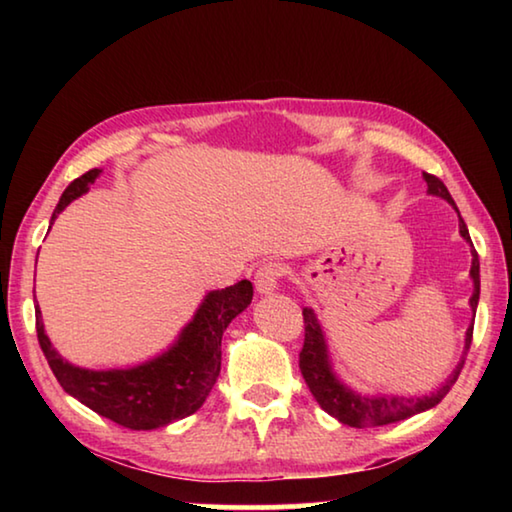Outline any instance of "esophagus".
<instances>
[{
    "label": "esophagus",
    "mask_w": 512,
    "mask_h": 512,
    "mask_svg": "<svg viewBox=\"0 0 512 512\" xmlns=\"http://www.w3.org/2000/svg\"><path fill=\"white\" fill-rule=\"evenodd\" d=\"M284 275V268L282 264L277 262H266L257 268L255 273V289L257 293H262V296H268V293H273L277 289V284H280Z\"/></svg>",
    "instance_id": "1"
}]
</instances>
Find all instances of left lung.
<instances>
[{"mask_svg":"<svg viewBox=\"0 0 512 512\" xmlns=\"http://www.w3.org/2000/svg\"><path fill=\"white\" fill-rule=\"evenodd\" d=\"M424 180H427V192L433 196L445 198L449 205H454V210H458L452 194L447 192V187L443 185V180L431 176V173H422ZM458 230H461V237L472 246L470 232H467V225L458 214ZM470 277L474 282V291L470 298V307L476 314V305H479V291H481V280H479V255L472 246V268H470ZM302 316H305V345H302L300 352V372L305 377L307 386L311 395L316 397V402L320 404V409L327 411L332 418H336L343 424H350V427H381V424H391V422H400L411 418L415 413H422L436 406L443 397L449 393V388L456 384L458 375H461L463 363H465V354L470 350L472 343V332H474V323L467 327L465 332V352L463 359L458 363L456 370L449 375V379L443 384V388H438L436 393L431 395H422V397H400V395H384V397H370V395H359L357 391H352L339 381V377L332 372V363H329V354H327V343H325V334L320 329V323L314 311L309 307L302 309Z\"/></svg>","mask_w":512,"mask_h":512,"instance_id":"8db88e82","label":"left lung"}]
</instances>
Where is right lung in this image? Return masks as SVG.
Here are the masks:
<instances>
[{
	"instance_id": "1",
	"label": "right lung",
	"mask_w": 512,
	"mask_h": 512,
	"mask_svg": "<svg viewBox=\"0 0 512 512\" xmlns=\"http://www.w3.org/2000/svg\"><path fill=\"white\" fill-rule=\"evenodd\" d=\"M99 173L101 169H90L69 183L51 214V223L74 198L88 192ZM250 300L253 284L248 280L210 291L167 352L126 370H88L65 361L45 334L36 305L38 343L65 393L121 427L149 431L167 427L169 422L183 420L201 409L221 372L225 327L250 305Z\"/></svg>"
}]
</instances>
